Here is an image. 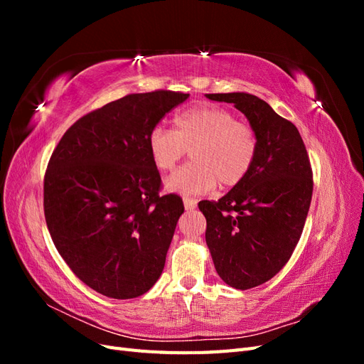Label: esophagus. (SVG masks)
<instances>
[{"instance_id": "esophagus-1", "label": "esophagus", "mask_w": 364, "mask_h": 364, "mask_svg": "<svg viewBox=\"0 0 364 364\" xmlns=\"http://www.w3.org/2000/svg\"><path fill=\"white\" fill-rule=\"evenodd\" d=\"M183 205H185V209L191 211V209L197 206V199H193V197H183Z\"/></svg>"}]
</instances>
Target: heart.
<instances>
[{
	"label": "heart",
	"instance_id": "1",
	"mask_svg": "<svg viewBox=\"0 0 364 364\" xmlns=\"http://www.w3.org/2000/svg\"><path fill=\"white\" fill-rule=\"evenodd\" d=\"M176 130L158 124L149 134L153 164L161 171L174 168L185 155L191 162L176 170L167 186L185 196L203 194L246 179L258 156V135L234 112L214 105L197 106L174 118Z\"/></svg>",
	"mask_w": 364,
	"mask_h": 364
}]
</instances>
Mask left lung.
Instances as JSON below:
<instances>
[{
	"label": "left lung",
	"instance_id": "8db88e82",
	"mask_svg": "<svg viewBox=\"0 0 364 364\" xmlns=\"http://www.w3.org/2000/svg\"><path fill=\"white\" fill-rule=\"evenodd\" d=\"M206 97L234 103L258 135V156L246 179L217 202L199 203L218 277L249 290L289 262L310 209L313 170L299 130L261 98L246 92Z\"/></svg>",
	"mask_w": 364,
	"mask_h": 364
}]
</instances>
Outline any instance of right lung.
I'll use <instances>...</instances> for the list:
<instances>
[{"label":"right lung","instance_id":"add662e5","mask_svg":"<svg viewBox=\"0 0 364 364\" xmlns=\"http://www.w3.org/2000/svg\"><path fill=\"white\" fill-rule=\"evenodd\" d=\"M190 94H129L65 132L43 178V214L54 246L87 287L114 299L149 291L183 214L161 196L149 134Z\"/></svg>","mask_w":364,"mask_h":364}]
</instances>
